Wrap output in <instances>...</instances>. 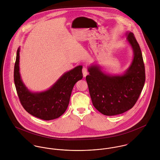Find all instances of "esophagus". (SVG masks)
I'll return each mask as SVG.
<instances>
[{
	"mask_svg": "<svg viewBox=\"0 0 160 160\" xmlns=\"http://www.w3.org/2000/svg\"><path fill=\"white\" fill-rule=\"evenodd\" d=\"M82 74H83V76L86 77L88 74V69L86 68V67H84L82 68Z\"/></svg>",
	"mask_w": 160,
	"mask_h": 160,
	"instance_id": "34e87169",
	"label": "esophagus"
}]
</instances>
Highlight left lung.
<instances>
[{
  "label": "left lung",
  "instance_id": "1",
  "mask_svg": "<svg viewBox=\"0 0 160 160\" xmlns=\"http://www.w3.org/2000/svg\"><path fill=\"white\" fill-rule=\"evenodd\" d=\"M132 47L134 58L129 67L121 75H112L102 71L100 66L88 67L86 76L93 107L107 116L122 114L137 102L145 81V66L140 46L134 34L126 33Z\"/></svg>",
  "mask_w": 160,
  "mask_h": 160
}]
</instances>
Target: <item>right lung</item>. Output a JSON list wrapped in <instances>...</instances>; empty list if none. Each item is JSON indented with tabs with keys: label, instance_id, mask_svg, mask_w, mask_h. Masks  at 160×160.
<instances>
[{
	"label": "right lung",
	"instance_id": "add662e5",
	"mask_svg": "<svg viewBox=\"0 0 160 160\" xmlns=\"http://www.w3.org/2000/svg\"><path fill=\"white\" fill-rule=\"evenodd\" d=\"M20 51L17 52L14 82L20 102L29 114L46 121L59 118L67 110L74 84L82 78V66L65 72L47 91L31 92L24 85L20 72Z\"/></svg>",
	"mask_w": 160,
	"mask_h": 160
}]
</instances>
